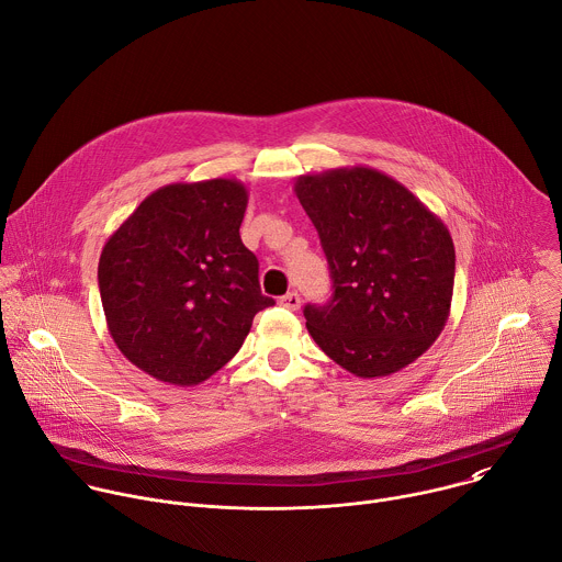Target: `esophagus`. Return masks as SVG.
<instances>
[{
  "label": "esophagus",
  "mask_w": 562,
  "mask_h": 562,
  "mask_svg": "<svg viewBox=\"0 0 562 562\" xmlns=\"http://www.w3.org/2000/svg\"><path fill=\"white\" fill-rule=\"evenodd\" d=\"M280 304H282L284 308H289V311H297V308H300V295H297L295 291H291V293H286V295L280 297Z\"/></svg>",
  "instance_id": "34e87169"
}]
</instances>
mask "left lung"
<instances>
[{
  "mask_svg": "<svg viewBox=\"0 0 562 562\" xmlns=\"http://www.w3.org/2000/svg\"><path fill=\"white\" fill-rule=\"evenodd\" d=\"M295 196L319 234L333 295L306 304V328L341 368L386 378L441 335L454 289L448 227L411 190L372 167L304 173Z\"/></svg>",
  "mask_w": 562,
  "mask_h": 562,
  "instance_id": "obj_1",
  "label": "left lung"
}]
</instances>
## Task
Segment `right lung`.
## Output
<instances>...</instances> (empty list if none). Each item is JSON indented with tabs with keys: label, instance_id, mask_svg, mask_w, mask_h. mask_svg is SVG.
<instances>
[{
	"label": "right lung",
	"instance_id": "obj_1",
	"mask_svg": "<svg viewBox=\"0 0 562 562\" xmlns=\"http://www.w3.org/2000/svg\"><path fill=\"white\" fill-rule=\"evenodd\" d=\"M247 201L236 178L171 182L108 238L99 258L108 330L154 380L182 389L210 380L256 313L276 304L240 240Z\"/></svg>",
	"mask_w": 562,
	"mask_h": 562
}]
</instances>
